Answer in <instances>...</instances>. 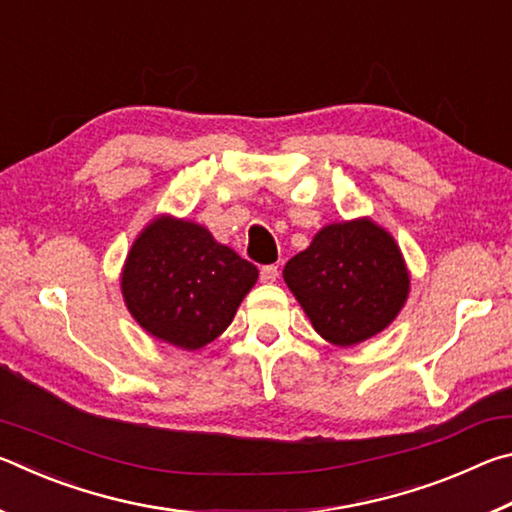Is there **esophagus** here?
I'll use <instances>...</instances> for the list:
<instances>
[{"mask_svg":"<svg viewBox=\"0 0 512 512\" xmlns=\"http://www.w3.org/2000/svg\"><path fill=\"white\" fill-rule=\"evenodd\" d=\"M259 277H262V282H275L277 277H280V268H277L275 264L262 266V271H259Z\"/></svg>","mask_w":512,"mask_h":512,"instance_id":"esophagus-1","label":"esophagus"}]
</instances>
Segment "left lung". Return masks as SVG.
Here are the masks:
<instances>
[{
	"label": "left lung",
	"mask_w": 512,
	"mask_h": 512,
	"mask_svg": "<svg viewBox=\"0 0 512 512\" xmlns=\"http://www.w3.org/2000/svg\"><path fill=\"white\" fill-rule=\"evenodd\" d=\"M311 325L334 345H357L393 323L409 293L400 248L368 219L334 223L284 266Z\"/></svg>",
	"instance_id": "left-lung-1"
}]
</instances>
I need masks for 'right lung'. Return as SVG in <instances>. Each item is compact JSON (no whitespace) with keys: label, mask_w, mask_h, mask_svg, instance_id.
Masks as SVG:
<instances>
[{"label":"right lung","mask_w":512,"mask_h":512,"mask_svg":"<svg viewBox=\"0 0 512 512\" xmlns=\"http://www.w3.org/2000/svg\"><path fill=\"white\" fill-rule=\"evenodd\" d=\"M257 275L255 264L216 244L203 225L162 216L128 253L121 291L155 339L198 350L225 332Z\"/></svg>","instance_id":"1"}]
</instances>
